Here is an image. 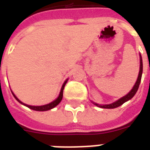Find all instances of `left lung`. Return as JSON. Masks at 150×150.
<instances>
[{"instance_id": "obj_1", "label": "left lung", "mask_w": 150, "mask_h": 150, "mask_svg": "<svg viewBox=\"0 0 150 150\" xmlns=\"http://www.w3.org/2000/svg\"><path fill=\"white\" fill-rule=\"evenodd\" d=\"M142 71H143V64H142V57H141V58H140V71H139L138 78H137V80L136 82L134 87L132 88V89L130 91V92H129V94H127L126 96H125L124 97L120 98V100H118L117 101H116V102H114V103H112V104H111L100 105V104H96V103H94V102H93V104H94L95 105H96L97 107L103 108H117L119 107V106H120V105H122L125 102L129 100L130 99H132V98L134 96V95L136 94V92L138 90L139 85H140V83H141V80H142Z\"/></svg>"}]
</instances>
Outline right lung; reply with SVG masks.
Returning <instances> with one entry per match:
<instances>
[{
    "label": "right lung",
    "instance_id": "obj_1",
    "mask_svg": "<svg viewBox=\"0 0 150 150\" xmlns=\"http://www.w3.org/2000/svg\"><path fill=\"white\" fill-rule=\"evenodd\" d=\"M67 82V80H66V81L64 82L63 85H62V89H61V91H60V94H59V97L57 98L54 101L51 102V103H50V104H46V105H42V106H30V105H27V104H23L21 101L19 100L18 98L16 97V96H15L13 92H12V93H13V96H14L15 99H16L19 103L24 104V105H25L26 107H28L29 108H30V109H33V110H35V111H47V110H50V109H51V108H54L55 106H57V105L61 102V100H62V96H63V89H64V87H65Z\"/></svg>",
    "mask_w": 150,
    "mask_h": 150
}]
</instances>
